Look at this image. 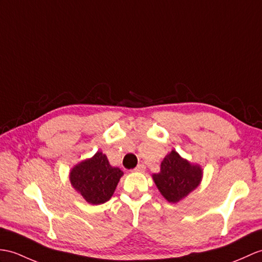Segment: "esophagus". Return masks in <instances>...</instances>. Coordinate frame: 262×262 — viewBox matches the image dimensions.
Instances as JSON below:
<instances>
[{
  "label": "esophagus",
  "mask_w": 262,
  "mask_h": 262,
  "mask_svg": "<svg viewBox=\"0 0 262 262\" xmlns=\"http://www.w3.org/2000/svg\"><path fill=\"white\" fill-rule=\"evenodd\" d=\"M145 169H146V166L144 165V164H138V165L134 168V171L135 172H145Z\"/></svg>",
  "instance_id": "34e87169"
}]
</instances>
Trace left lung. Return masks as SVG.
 Listing matches in <instances>:
<instances>
[{
  "instance_id": "obj_1",
  "label": "left lung",
  "mask_w": 262,
  "mask_h": 262,
  "mask_svg": "<svg viewBox=\"0 0 262 262\" xmlns=\"http://www.w3.org/2000/svg\"><path fill=\"white\" fill-rule=\"evenodd\" d=\"M201 178V167L183 160L175 150H172L163 160L161 172L153 175L157 188L171 203L179 202L198 187Z\"/></svg>"
}]
</instances>
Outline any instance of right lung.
I'll return each mask as SVG.
<instances>
[{"label": "right lung", "mask_w": 262, "mask_h": 262, "mask_svg": "<svg viewBox=\"0 0 262 262\" xmlns=\"http://www.w3.org/2000/svg\"><path fill=\"white\" fill-rule=\"evenodd\" d=\"M123 174L118 167L111 166L106 155L97 151L71 169L70 182L88 203L98 205L113 196Z\"/></svg>", "instance_id": "1"}]
</instances>
